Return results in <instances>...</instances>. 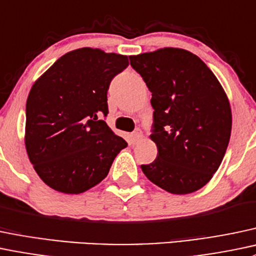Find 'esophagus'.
<instances>
[{
	"mask_svg": "<svg viewBox=\"0 0 256 256\" xmlns=\"http://www.w3.org/2000/svg\"><path fill=\"white\" fill-rule=\"evenodd\" d=\"M141 138H142V132L141 130H138V128L131 134V141H132V144H137L138 141H141Z\"/></svg>",
	"mask_w": 256,
	"mask_h": 256,
	"instance_id": "34e87169",
	"label": "esophagus"
}]
</instances>
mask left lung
I'll list each match as a JSON object with an SVG mask.
<instances>
[{
    "label": "left lung",
    "instance_id": "left-lung-1",
    "mask_svg": "<svg viewBox=\"0 0 256 256\" xmlns=\"http://www.w3.org/2000/svg\"><path fill=\"white\" fill-rule=\"evenodd\" d=\"M152 93L150 140L157 158L141 169L166 192L184 195L205 186L230 142L232 112L222 86L188 50L164 48L128 56Z\"/></svg>",
    "mask_w": 256,
    "mask_h": 256
}]
</instances>
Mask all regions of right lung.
Instances as JSON below:
<instances>
[{
    "mask_svg": "<svg viewBox=\"0 0 256 256\" xmlns=\"http://www.w3.org/2000/svg\"><path fill=\"white\" fill-rule=\"evenodd\" d=\"M128 66V56L82 48L61 56L33 84L26 108V148L51 189L87 192L128 146L99 120L109 112L110 82Z\"/></svg>",
    "mask_w": 256,
    "mask_h": 256,
    "instance_id": "add662e5",
    "label": "right lung"
}]
</instances>
